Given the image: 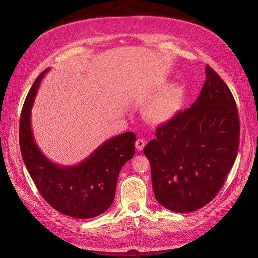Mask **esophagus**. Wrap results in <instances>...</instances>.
<instances>
[{
	"label": "esophagus",
	"mask_w": 258,
	"mask_h": 258,
	"mask_svg": "<svg viewBox=\"0 0 258 258\" xmlns=\"http://www.w3.org/2000/svg\"><path fill=\"white\" fill-rule=\"evenodd\" d=\"M135 145H136V148H137L138 151H142V150L144 149L145 145H146V142H145V140H143V139H138V140L136 141Z\"/></svg>",
	"instance_id": "esophagus-1"
}]
</instances>
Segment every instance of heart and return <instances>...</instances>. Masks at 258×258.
Wrapping results in <instances>:
<instances>
[{
  "mask_svg": "<svg viewBox=\"0 0 258 258\" xmlns=\"http://www.w3.org/2000/svg\"><path fill=\"white\" fill-rule=\"evenodd\" d=\"M185 101V92L179 86H170L150 99L143 108L144 117L155 124H163L172 120Z\"/></svg>",
  "mask_w": 258,
  "mask_h": 258,
  "instance_id": "b5f03b06",
  "label": "heart"
}]
</instances>
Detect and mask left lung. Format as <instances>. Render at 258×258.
<instances>
[{
	"label": "left lung",
	"instance_id": "1",
	"mask_svg": "<svg viewBox=\"0 0 258 258\" xmlns=\"http://www.w3.org/2000/svg\"><path fill=\"white\" fill-rule=\"evenodd\" d=\"M193 105L156 130L145 146L157 201L174 212H191L222 189L239 149L240 121L235 99L208 65Z\"/></svg>",
	"mask_w": 258,
	"mask_h": 258
}]
</instances>
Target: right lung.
I'll return each mask as SVG.
<instances>
[{"label":"right lung","mask_w":258,"mask_h":258,"mask_svg":"<svg viewBox=\"0 0 258 258\" xmlns=\"http://www.w3.org/2000/svg\"><path fill=\"white\" fill-rule=\"evenodd\" d=\"M49 70L45 69L34 81L22 108L21 155L36 189L53 208L75 218H92L111 206L119 172L135 154L136 135L125 132L106 140L79 164L51 161L36 144L30 121L36 93Z\"/></svg>","instance_id":"add662e5"}]
</instances>
